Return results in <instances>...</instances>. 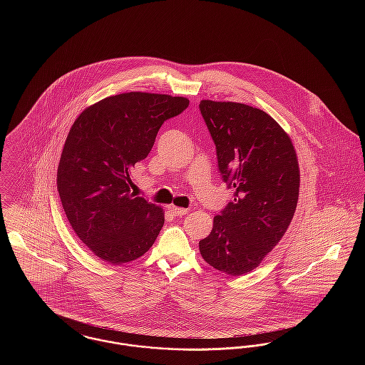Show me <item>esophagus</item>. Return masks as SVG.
Instances as JSON below:
<instances>
[{"label":"esophagus","instance_id":"esophagus-1","mask_svg":"<svg viewBox=\"0 0 365 365\" xmlns=\"http://www.w3.org/2000/svg\"><path fill=\"white\" fill-rule=\"evenodd\" d=\"M168 212L173 215V216H182V215H186L189 212L187 208H179V207H175V205H170L168 207Z\"/></svg>","mask_w":365,"mask_h":365}]
</instances>
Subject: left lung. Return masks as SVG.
<instances>
[{
  "label": "left lung",
  "mask_w": 365,
  "mask_h": 365,
  "mask_svg": "<svg viewBox=\"0 0 365 365\" xmlns=\"http://www.w3.org/2000/svg\"><path fill=\"white\" fill-rule=\"evenodd\" d=\"M200 110L216 145L219 171L234 200L200 241L202 259L240 277L260 265L294 216L299 167L289 134L250 105L202 100Z\"/></svg>",
  "instance_id": "obj_1"
}]
</instances>
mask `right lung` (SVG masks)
Segmentation results:
<instances>
[{
	"label": "right lung",
	"instance_id": "obj_1",
	"mask_svg": "<svg viewBox=\"0 0 365 365\" xmlns=\"http://www.w3.org/2000/svg\"><path fill=\"white\" fill-rule=\"evenodd\" d=\"M189 106L186 97L131 91L87 106L72 124L57 190L79 240L113 265L143 256L164 210L131 192V170L150 153L161 124Z\"/></svg>",
	"mask_w": 365,
	"mask_h": 365
}]
</instances>
